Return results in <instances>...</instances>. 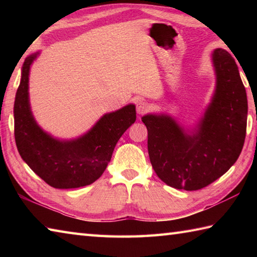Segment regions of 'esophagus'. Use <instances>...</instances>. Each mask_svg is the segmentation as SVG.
Here are the masks:
<instances>
[{"label":"esophagus","mask_w":257,"mask_h":257,"mask_svg":"<svg viewBox=\"0 0 257 257\" xmlns=\"http://www.w3.org/2000/svg\"><path fill=\"white\" fill-rule=\"evenodd\" d=\"M148 109H149V106H148V103H147L146 101L139 100L137 102V112L139 114H143V113L147 112V111H148Z\"/></svg>","instance_id":"1"}]
</instances>
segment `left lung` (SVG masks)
<instances>
[{
  "label": "left lung",
  "mask_w": 257,
  "mask_h": 257,
  "mask_svg": "<svg viewBox=\"0 0 257 257\" xmlns=\"http://www.w3.org/2000/svg\"><path fill=\"white\" fill-rule=\"evenodd\" d=\"M215 92L191 134L167 114H146L148 152L157 176L179 190H200L222 177L241 155L246 135L247 97L230 53L212 54Z\"/></svg>",
  "instance_id": "obj_1"
}]
</instances>
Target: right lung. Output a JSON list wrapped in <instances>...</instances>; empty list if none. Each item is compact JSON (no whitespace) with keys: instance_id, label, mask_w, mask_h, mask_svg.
I'll return each instance as SVG.
<instances>
[{"instance_id":"add662e5","label":"right lung","mask_w":257,"mask_h":257,"mask_svg":"<svg viewBox=\"0 0 257 257\" xmlns=\"http://www.w3.org/2000/svg\"><path fill=\"white\" fill-rule=\"evenodd\" d=\"M37 54L22 67L14 102V136L18 150L27 166L55 189L89 185L106 170L118 140L136 121V107L128 105L106 113L88 133L74 140H58L40 128L29 101V75Z\"/></svg>"}]
</instances>
